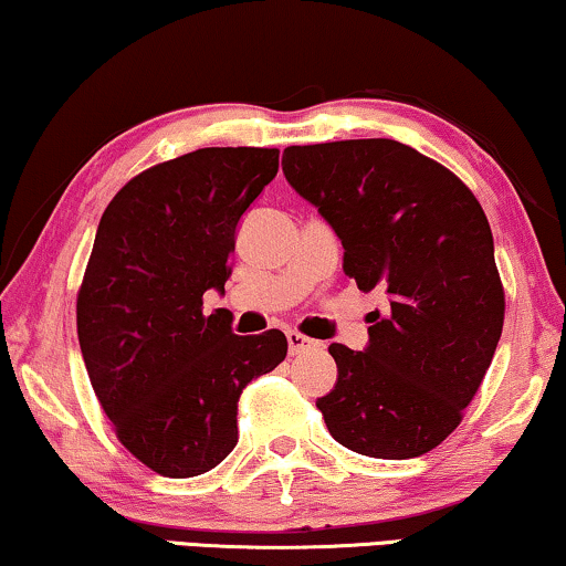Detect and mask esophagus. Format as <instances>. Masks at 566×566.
<instances>
[{
    "label": "esophagus",
    "mask_w": 566,
    "mask_h": 566,
    "mask_svg": "<svg viewBox=\"0 0 566 566\" xmlns=\"http://www.w3.org/2000/svg\"><path fill=\"white\" fill-rule=\"evenodd\" d=\"M285 337H289L291 355H298V353H306V350H316V347H319V343H316V339L301 335V332H289V335H285Z\"/></svg>",
    "instance_id": "obj_1"
}]
</instances>
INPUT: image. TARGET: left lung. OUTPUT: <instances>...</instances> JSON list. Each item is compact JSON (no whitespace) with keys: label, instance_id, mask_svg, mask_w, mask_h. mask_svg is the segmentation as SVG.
I'll return each instance as SVG.
<instances>
[{"label":"left lung","instance_id":"left-lung-1","mask_svg":"<svg viewBox=\"0 0 566 566\" xmlns=\"http://www.w3.org/2000/svg\"><path fill=\"white\" fill-rule=\"evenodd\" d=\"M283 175L343 242V270L381 289L368 345H329L316 399L329 436L370 459H415L459 428L497 350L505 293L490 221L467 185L391 138L289 146Z\"/></svg>","mask_w":566,"mask_h":566}]
</instances>
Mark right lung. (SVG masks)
Here are the masks:
<instances>
[{"label": "right lung", "mask_w": 566, "mask_h": 566, "mask_svg": "<svg viewBox=\"0 0 566 566\" xmlns=\"http://www.w3.org/2000/svg\"><path fill=\"white\" fill-rule=\"evenodd\" d=\"M277 149L211 146L120 188L99 219L76 335L115 436L161 476L211 471L234 451L237 401L289 353L281 329L242 337L223 293L242 216L277 175Z\"/></svg>", "instance_id": "obj_1"}]
</instances>
